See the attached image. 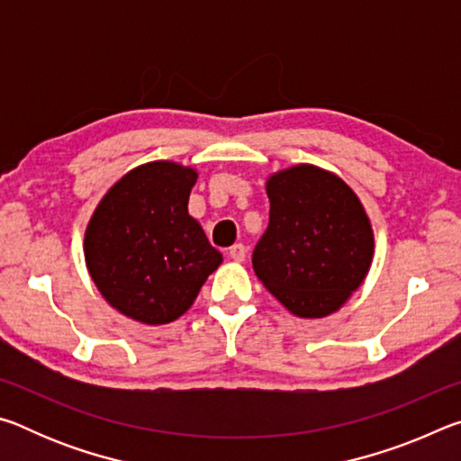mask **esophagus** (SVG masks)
Here are the masks:
<instances>
[{"label":"esophagus","mask_w":461,"mask_h":461,"mask_svg":"<svg viewBox=\"0 0 461 461\" xmlns=\"http://www.w3.org/2000/svg\"><path fill=\"white\" fill-rule=\"evenodd\" d=\"M230 256H231V260L244 262L246 260V246L244 244H233L230 248Z\"/></svg>","instance_id":"34e87169"}]
</instances>
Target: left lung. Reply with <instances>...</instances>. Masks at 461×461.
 Returning <instances> with one entry per match:
<instances>
[{
    "label": "left lung",
    "mask_w": 461,
    "mask_h": 461,
    "mask_svg": "<svg viewBox=\"0 0 461 461\" xmlns=\"http://www.w3.org/2000/svg\"><path fill=\"white\" fill-rule=\"evenodd\" d=\"M268 228L254 248V272L299 317L338 311L368 275L374 236L349 186L299 165L268 178Z\"/></svg>",
    "instance_id": "8db88e82"
}]
</instances>
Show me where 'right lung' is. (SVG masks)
<instances>
[{"label":"right lung","mask_w":461,"mask_h":461,"mask_svg":"<svg viewBox=\"0 0 461 461\" xmlns=\"http://www.w3.org/2000/svg\"><path fill=\"white\" fill-rule=\"evenodd\" d=\"M197 173L148 162L122 176L85 233L89 275L107 303L148 325L170 323L197 299L221 254L186 212Z\"/></svg>","instance_id":"right-lung-1"}]
</instances>
